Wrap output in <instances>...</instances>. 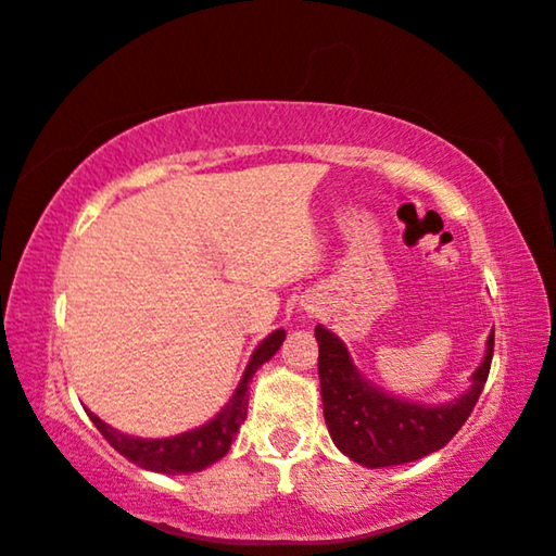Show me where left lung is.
<instances>
[{
  "instance_id": "1",
  "label": "left lung",
  "mask_w": 556,
  "mask_h": 556,
  "mask_svg": "<svg viewBox=\"0 0 556 556\" xmlns=\"http://www.w3.org/2000/svg\"><path fill=\"white\" fill-rule=\"evenodd\" d=\"M318 380L324 419L333 444L365 468H388L419 460L444 448L473 412L493 361V331L483 361L464 394L448 402H414L384 392L357 370L345 343L316 326Z\"/></svg>"
}]
</instances>
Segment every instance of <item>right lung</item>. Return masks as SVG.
I'll return each instance as SVG.
<instances>
[{"label": "right lung", "mask_w": 556, "mask_h": 556, "mask_svg": "<svg viewBox=\"0 0 556 556\" xmlns=\"http://www.w3.org/2000/svg\"><path fill=\"white\" fill-rule=\"evenodd\" d=\"M285 328H277V331H271L265 341L252 351L248 368H244L232 397L225 402V407L215 414L211 421H205V425L195 429L181 431V434L176 437H131L125 434V431L105 425V421L90 409L86 412L92 425L100 429V434L108 439V444L139 468L166 476L199 473V470L213 466L215 460H220L230 451V444L235 437H238L244 417H248V384L252 380V375L279 351V345L285 343Z\"/></svg>", "instance_id": "add662e5"}]
</instances>
